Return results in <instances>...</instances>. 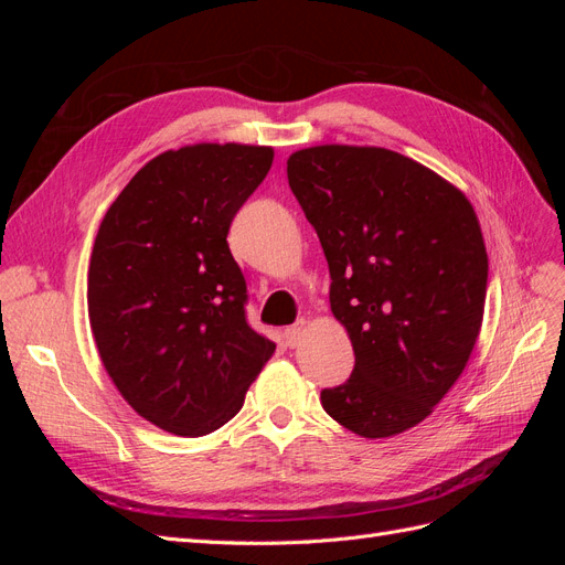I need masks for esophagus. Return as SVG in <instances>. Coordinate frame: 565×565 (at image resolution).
Masks as SVG:
<instances>
[{"label": "esophagus", "mask_w": 565, "mask_h": 565, "mask_svg": "<svg viewBox=\"0 0 565 565\" xmlns=\"http://www.w3.org/2000/svg\"><path fill=\"white\" fill-rule=\"evenodd\" d=\"M303 334H306V320H297L292 328H287L285 332H282V337H285V344L289 347V349H295V347H299L301 341H303Z\"/></svg>", "instance_id": "obj_1"}]
</instances>
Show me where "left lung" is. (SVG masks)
I'll use <instances>...</instances> for the list:
<instances>
[{
    "label": "left lung",
    "mask_w": 565,
    "mask_h": 565,
    "mask_svg": "<svg viewBox=\"0 0 565 565\" xmlns=\"http://www.w3.org/2000/svg\"><path fill=\"white\" fill-rule=\"evenodd\" d=\"M287 181L330 266L351 377L320 391L332 419L386 438L429 417L465 370L481 330L488 254L465 193L401 152L316 146Z\"/></svg>",
    "instance_id": "8db88e82"
}]
</instances>
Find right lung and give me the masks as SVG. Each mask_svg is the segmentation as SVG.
<instances>
[{
  "mask_svg": "<svg viewBox=\"0 0 565 565\" xmlns=\"http://www.w3.org/2000/svg\"><path fill=\"white\" fill-rule=\"evenodd\" d=\"M273 148L167 150L110 204L89 264V322L113 384L143 419L204 436L233 419L276 344L247 322L228 249Z\"/></svg>",
  "mask_w": 565,
  "mask_h": 565,
  "instance_id": "right-lung-1",
  "label": "right lung"
}]
</instances>
